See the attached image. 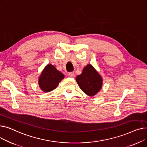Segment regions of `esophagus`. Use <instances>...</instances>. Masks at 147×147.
<instances>
[{
	"label": "esophagus",
	"mask_w": 147,
	"mask_h": 147,
	"mask_svg": "<svg viewBox=\"0 0 147 147\" xmlns=\"http://www.w3.org/2000/svg\"><path fill=\"white\" fill-rule=\"evenodd\" d=\"M68 76L69 77V78H74V77H75V74H74V73H72V72H71V73H69L68 74Z\"/></svg>",
	"instance_id": "obj_1"
}]
</instances>
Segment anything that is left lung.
Listing matches in <instances>:
<instances>
[{
    "label": "left lung",
    "instance_id": "1",
    "mask_svg": "<svg viewBox=\"0 0 147 147\" xmlns=\"http://www.w3.org/2000/svg\"><path fill=\"white\" fill-rule=\"evenodd\" d=\"M76 82L82 90L90 96L95 95L102 85L101 76L90 64H88L82 74L77 76Z\"/></svg>",
    "mask_w": 147,
    "mask_h": 147
}]
</instances>
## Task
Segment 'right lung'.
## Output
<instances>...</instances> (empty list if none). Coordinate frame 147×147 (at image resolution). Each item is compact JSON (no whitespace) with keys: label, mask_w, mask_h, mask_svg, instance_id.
Returning a JSON list of instances; mask_svg holds the SVG:
<instances>
[{"label":"right lung","mask_w":147,"mask_h":147,"mask_svg":"<svg viewBox=\"0 0 147 147\" xmlns=\"http://www.w3.org/2000/svg\"><path fill=\"white\" fill-rule=\"evenodd\" d=\"M64 78V75L63 73L58 71L52 64H48L39 77L38 85L42 90L49 92L55 89Z\"/></svg>","instance_id":"right-lung-1"}]
</instances>
